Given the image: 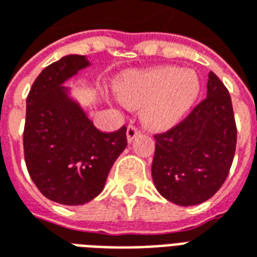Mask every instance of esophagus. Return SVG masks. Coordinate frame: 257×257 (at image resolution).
I'll return each mask as SVG.
<instances>
[{
    "label": "esophagus",
    "mask_w": 257,
    "mask_h": 257,
    "mask_svg": "<svg viewBox=\"0 0 257 257\" xmlns=\"http://www.w3.org/2000/svg\"><path fill=\"white\" fill-rule=\"evenodd\" d=\"M140 131L136 126H128V131H126V139H128V143H132L136 136H139Z\"/></svg>",
    "instance_id": "1"
}]
</instances>
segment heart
I'll return each mask as SVG.
<instances>
[{"mask_svg": "<svg viewBox=\"0 0 257 257\" xmlns=\"http://www.w3.org/2000/svg\"><path fill=\"white\" fill-rule=\"evenodd\" d=\"M125 106L139 108L146 128L164 132L178 125L197 101L201 81L194 70L176 66L128 74L115 86Z\"/></svg>", "mask_w": 257, "mask_h": 257, "instance_id": "obj_1", "label": "heart"}]
</instances>
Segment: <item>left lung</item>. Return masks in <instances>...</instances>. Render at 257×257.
<instances>
[{"instance_id":"left-lung-1","label":"left lung","mask_w":257,"mask_h":257,"mask_svg":"<svg viewBox=\"0 0 257 257\" xmlns=\"http://www.w3.org/2000/svg\"><path fill=\"white\" fill-rule=\"evenodd\" d=\"M206 88V99L189 117L154 136L153 182L164 198L180 206L213 197L234 160L237 128L230 93L212 71Z\"/></svg>"}]
</instances>
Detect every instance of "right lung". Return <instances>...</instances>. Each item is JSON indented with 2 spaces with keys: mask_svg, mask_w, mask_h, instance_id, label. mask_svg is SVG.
<instances>
[{
  "mask_svg": "<svg viewBox=\"0 0 257 257\" xmlns=\"http://www.w3.org/2000/svg\"><path fill=\"white\" fill-rule=\"evenodd\" d=\"M89 66L86 56H63L42 70L26 100L27 171L37 189L62 205H84L96 198L128 145L125 126L100 132L71 96V88L63 86Z\"/></svg>",
  "mask_w": 257,
  "mask_h": 257,
  "instance_id": "1",
  "label": "right lung"
}]
</instances>
